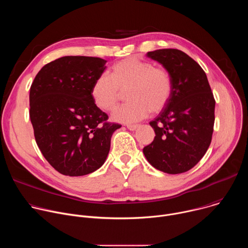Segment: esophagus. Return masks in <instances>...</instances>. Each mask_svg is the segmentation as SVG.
<instances>
[{
    "label": "esophagus",
    "instance_id": "1",
    "mask_svg": "<svg viewBox=\"0 0 248 248\" xmlns=\"http://www.w3.org/2000/svg\"><path fill=\"white\" fill-rule=\"evenodd\" d=\"M139 126H140L139 124H127V125H126V127H127L129 130H135V129H137Z\"/></svg>",
    "mask_w": 248,
    "mask_h": 248
}]
</instances>
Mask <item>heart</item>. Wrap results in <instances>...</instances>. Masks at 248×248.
<instances>
[{
	"mask_svg": "<svg viewBox=\"0 0 248 248\" xmlns=\"http://www.w3.org/2000/svg\"><path fill=\"white\" fill-rule=\"evenodd\" d=\"M127 92L130 101L113 113V120L120 123H134L146 118L149 113L158 114L168 105L172 80L163 66H154L149 61L127 58L115 63L111 78L99 77L91 88V97L102 111H113Z\"/></svg>",
	"mask_w": 248,
	"mask_h": 248,
	"instance_id": "b5f03b06",
	"label": "heart"
}]
</instances>
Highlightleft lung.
<instances>
[{"label": "left lung", "mask_w": 248, "mask_h": 248, "mask_svg": "<svg viewBox=\"0 0 248 248\" xmlns=\"http://www.w3.org/2000/svg\"><path fill=\"white\" fill-rule=\"evenodd\" d=\"M147 56L170 73L172 92L165 109L149 123L156 136L143 153L155 169L182 173L192 169L210 146L216 102L205 72L188 55L160 49Z\"/></svg>", "instance_id": "obj_1"}]
</instances>
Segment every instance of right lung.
Here are the masks:
<instances>
[{
	"label": "right lung",
	"instance_id": "add662e5",
	"mask_svg": "<svg viewBox=\"0 0 248 248\" xmlns=\"http://www.w3.org/2000/svg\"><path fill=\"white\" fill-rule=\"evenodd\" d=\"M107 61L66 56L45 64L29 93L36 143L49 164L69 176L88 174L107 159L111 137L122 125L108 122L91 97Z\"/></svg>",
	"mask_w": 248,
	"mask_h": 248
}]
</instances>
